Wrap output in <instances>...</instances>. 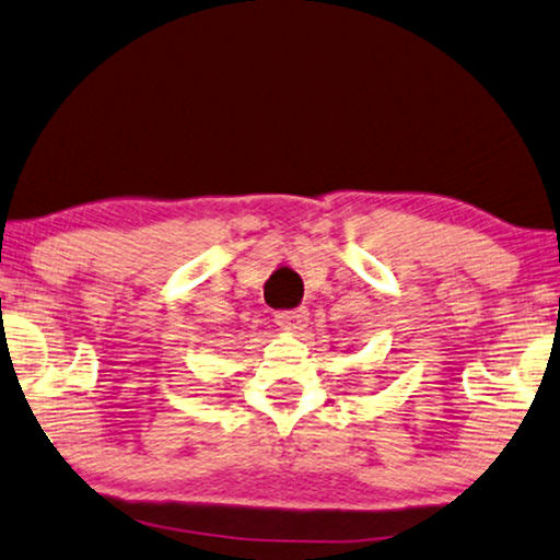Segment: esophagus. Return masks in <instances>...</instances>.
Listing matches in <instances>:
<instances>
[{
	"label": "esophagus",
	"instance_id": "1",
	"mask_svg": "<svg viewBox=\"0 0 560 560\" xmlns=\"http://www.w3.org/2000/svg\"><path fill=\"white\" fill-rule=\"evenodd\" d=\"M307 307H295V311L275 313V326L280 330H303L307 326Z\"/></svg>",
	"mask_w": 560,
	"mask_h": 560
}]
</instances>
